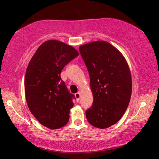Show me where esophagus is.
<instances>
[{"instance_id": "34e87169", "label": "esophagus", "mask_w": 159, "mask_h": 159, "mask_svg": "<svg viewBox=\"0 0 159 159\" xmlns=\"http://www.w3.org/2000/svg\"><path fill=\"white\" fill-rule=\"evenodd\" d=\"M75 93V94H78L79 93Z\"/></svg>"}]
</instances>
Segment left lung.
<instances>
[{"label":"left lung","mask_w":159,"mask_h":159,"mask_svg":"<svg viewBox=\"0 0 159 159\" xmlns=\"http://www.w3.org/2000/svg\"><path fill=\"white\" fill-rule=\"evenodd\" d=\"M78 55L71 45L56 40H47L37 50L26 70L25 90L28 108L41 125L51 129H59L69 120L75 96L60 75L64 67Z\"/></svg>","instance_id":"obj_1"}]
</instances>
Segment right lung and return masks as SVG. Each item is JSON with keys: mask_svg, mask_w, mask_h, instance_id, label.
Listing matches in <instances>:
<instances>
[{"mask_svg": "<svg viewBox=\"0 0 159 159\" xmlns=\"http://www.w3.org/2000/svg\"><path fill=\"white\" fill-rule=\"evenodd\" d=\"M90 75L93 105L86 111L88 122L99 129L114 125L125 114L132 95V76L122 54L106 41L80 46Z\"/></svg>", "mask_w": 159, "mask_h": 159, "instance_id": "obj_1", "label": "right lung"}]
</instances>
